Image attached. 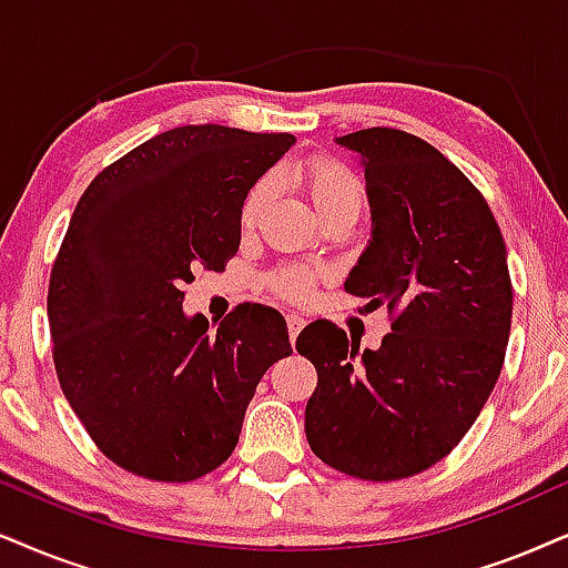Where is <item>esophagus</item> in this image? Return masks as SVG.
Returning a JSON list of instances; mask_svg holds the SVG:
<instances>
[{
    "label": "esophagus",
    "mask_w": 568,
    "mask_h": 568,
    "mask_svg": "<svg viewBox=\"0 0 568 568\" xmlns=\"http://www.w3.org/2000/svg\"><path fill=\"white\" fill-rule=\"evenodd\" d=\"M285 322H288V335H291V343H293L298 337L301 329H304L306 320L301 317V314H288V317H285Z\"/></svg>",
    "instance_id": "esophagus-1"
}]
</instances>
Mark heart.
Segmentation results:
<instances>
[{"label": "heart", "mask_w": 568, "mask_h": 568, "mask_svg": "<svg viewBox=\"0 0 568 568\" xmlns=\"http://www.w3.org/2000/svg\"><path fill=\"white\" fill-rule=\"evenodd\" d=\"M298 181L304 183V189L312 199L314 210L327 214L335 206L362 204V183H358L356 172L346 168L343 162L333 160V156H308L296 168ZM272 199V178H260L254 185H251L246 196H243L241 204V225L251 227L256 225V220L262 217V212L267 210ZM270 291L275 296L285 301H308L314 293V272L301 267V264H285V267H277L267 277Z\"/></svg>", "instance_id": "obj_1"}]
</instances>
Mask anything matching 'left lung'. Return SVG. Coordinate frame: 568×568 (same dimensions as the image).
I'll list each match as a JSON object with an SVG mask.
<instances>
[{
    "label": "left lung",
    "mask_w": 568,
    "mask_h": 568,
    "mask_svg": "<svg viewBox=\"0 0 568 568\" xmlns=\"http://www.w3.org/2000/svg\"><path fill=\"white\" fill-rule=\"evenodd\" d=\"M362 156L372 239L346 291L387 306L379 348L358 351L327 320L296 348L317 369L306 440L343 475L390 483L456 448L504 367L514 291L506 243L469 178L396 128L335 139Z\"/></svg>",
    "instance_id": "left-lung-1"
}]
</instances>
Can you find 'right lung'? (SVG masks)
<instances>
[{
  "label": "right lung",
  "mask_w": 568,
  "mask_h": 568,
  "mask_svg": "<svg viewBox=\"0 0 568 568\" xmlns=\"http://www.w3.org/2000/svg\"><path fill=\"white\" fill-rule=\"evenodd\" d=\"M296 143L291 133L183 125L93 178L49 277L52 356L62 393L97 448L133 475L191 483L239 443L243 414L288 327L241 304L212 333L183 312L199 270L241 246L251 185Z\"/></svg>",
  "instance_id": "right-lung-1"
}]
</instances>
